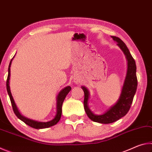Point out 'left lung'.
<instances>
[{"instance_id":"1","label":"left lung","mask_w":152,"mask_h":152,"mask_svg":"<svg viewBox=\"0 0 152 152\" xmlns=\"http://www.w3.org/2000/svg\"><path fill=\"white\" fill-rule=\"evenodd\" d=\"M111 37L115 42H117V45L124 52L128 62L127 76H126L125 83L123 86L122 92L121 94L119 101L103 115H95L90 110L88 107L87 102H88L89 96L88 90L84 86H82V88L84 92V107L86 115L93 121L104 123V124H108V123L116 121L127 114L132 106L133 97H134L137 87V78L136 76V64L135 60L132 57L125 43L120 38L115 36H111Z\"/></svg>"}]
</instances>
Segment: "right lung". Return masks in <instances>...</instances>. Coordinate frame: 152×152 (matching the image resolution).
<instances>
[{
  "instance_id": "obj_1",
  "label": "right lung",
  "mask_w": 152,
  "mask_h": 152,
  "mask_svg": "<svg viewBox=\"0 0 152 152\" xmlns=\"http://www.w3.org/2000/svg\"><path fill=\"white\" fill-rule=\"evenodd\" d=\"M12 60H11V61H10L9 69H8L9 74H8V76H7V92H8V94L9 95L10 100H11V102L12 107V110H13L15 114L16 115V116L19 118V119L21 120L22 121H23L25 124H27V125L30 126L31 127H33L34 129H39L48 128V127H51V126H53L56 124H57L61 118V107H62L63 102L64 101V99H65L66 96H67V94H68V92L70 91L71 87L69 86H66V88H64V89L61 90L60 92H59L58 97H57V113H56V115L54 119L50 121H48V122H37V121H33L31 119H27V118H25V117L22 116V115L20 114L19 110H18L17 108L16 107V104H15V102H14L13 98H12V96L11 91H10L9 79H10V74H10V72H11V70H10V67H11V65Z\"/></svg>"
}]
</instances>
